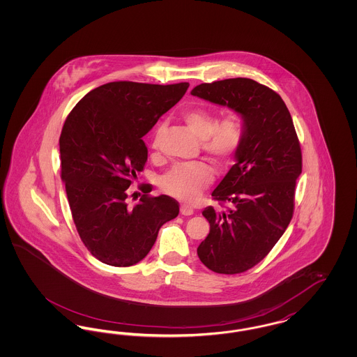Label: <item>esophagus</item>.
<instances>
[{
    "label": "esophagus",
    "instance_id": "34e87169",
    "mask_svg": "<svg viewBox=\"0 0 357 357\" xmlns=\"http://www.w3.org/2000/svg\"><path fill=\"white\" fill-rule=\"evenodd\" d=\"M181 214H182V215H192V214H194V210H192V207L188 206V204H182V206H181Z\"/></svg>",
    "mask_w": 357,
    "mask_h": 357
}]
</instances>
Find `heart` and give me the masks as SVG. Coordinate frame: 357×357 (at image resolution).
I'll list each match as a JSON object with an SVG mask.
<instances>
[{"label":"heart","instance_id":"heart-1","mask_svg":"<svg viewBox=\"0 0 357 357\" xmlns=\"http://www.w3.org/2000/svg\"><path fill=\"white\" fill-rule=\"evenodd\" d=\"M187 127L202 140V149L217 162L229 160L237 151L243 137V120L237 112H230L218 120V115L204 108L187 109L182 114ZM162 127L153 135V149L158 146ZM214 179L213 170L206 163L175 166L160 179V187L167 194L183 201H195L204 187Z\"/></svg>","mask_w":357,"mask_h":357}]
</instances>
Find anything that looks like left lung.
I'll return each instance as SVG.
<instances>
[{
	"mask_svg": "<svg viewBox=\"0 0 357 357\" xmlns=\"http://www.w3.org/2000/svg\"><path fill=\"white\" fill-rule=\"evenodd\" d=\"M191 95L227 107L243 120L236 165L211 192L231 207L204 208L210 233L197 253L213 272H246L272 250L293 217L296 181L303 170L298 137L281 96L252 79L204 83Z\"/></svg>",
	"mask_w": 357,
	"mask_h": 357,
	"instance_id": "left-lung-1",
	"label": "left lung"
}]
</instances>
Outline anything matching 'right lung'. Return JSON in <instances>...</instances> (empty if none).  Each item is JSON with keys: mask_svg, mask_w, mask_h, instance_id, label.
Segmentation results:
<instances>
[{"mask_svg": "<svg viewBox=\"0 0 357 357\" xmlns=\"http://www.w3.org/2000/svg\"><path fill=\"white\" fill-rule=\"evenodd\" d=\"M187 88L188 83L100 85L64 123L59 140L61 179L72 218L85 248L102 264L135 265L151 250L159 229L179 214L174 198L150 197V185L140 187L143 195L128 206L127 188L147 162L143 136Z\"/></svg>", "mask_w": 357, "mask_h": 357, "instance_id": "add662e5", "label": "right lung"}]
</instances>
